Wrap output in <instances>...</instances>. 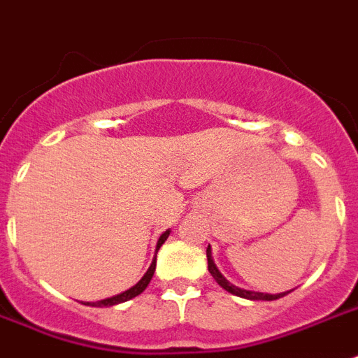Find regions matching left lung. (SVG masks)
I'll use <instances>...</instances> for the list:
<instances>
[{"mask_svg": "<svg viewBox=\"0 0 358 358\" xmlns=\"http://www.w3.org/2000/svg\"><path fill=\"white\" fill-rule=\"evenodd\" d=\"M207 269L209 273L213 275L218 284L224 287L225 291H229L231 295H236V296H242V299H248V300H276V299H282V296H286L289 291H284V293H276V295H269V293H258V291H249L244 289V287H238L235 284H231L220 271H218V267H216L215 260H213V253H211V245L207 248Z\"/></svg>", "mask_w": 358, "mask_h": 358, "instance_id": "8db88e82", "label": "left lung"}]
</instances>
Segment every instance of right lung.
Returning a JSON list of instances; mask_svg holds the SVG:
<instances>
[{
    "mask_svg": "<svg viewBox=\"0 0 358 358\" xmlns=\"http://www.w3.org/2000/svg\"><path fill=\"white\" fill-rule=\"evenodd\" d=\"M171 235V229H167L165 233H162L160 238H158V242H156V251H155V258H152L151 266H149V269H147L145 275L140 278V282L138 284H134L131 289L123 291V293H120V295H114L110 296V299H103V300H98V302H87L85 306H98V308H110V306H116V304H122V302H127V300L134 299V296H138L140 293H143L145 291V287L149 286V282H151L152 275H155V269H156V253H158V249L162 248V244H164L165 240H167V236Z\"/></svg>",
    "mask_w": 358,
    "mask_h": 358,
    "instance_id": "1",
    "label": "right lung"
}]
</instances>
